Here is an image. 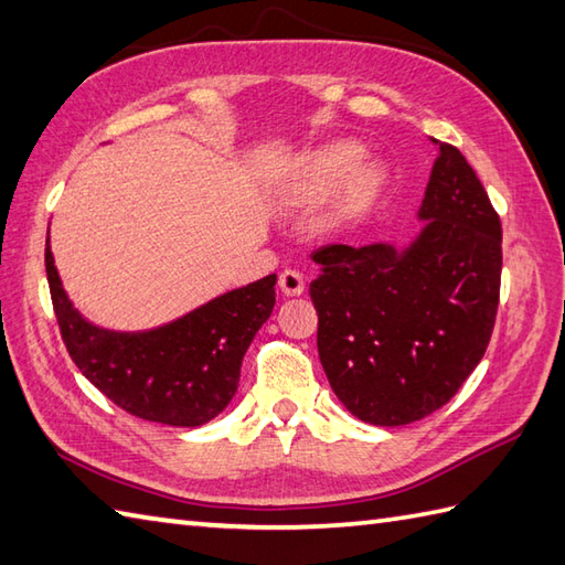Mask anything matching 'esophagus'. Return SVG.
Masks as SVG:
<instances>
[{"mask_svg": "<svg viewBox=\"0 0 565 565\" xmlns=\"http://www.w3.org/2000/svg\"><path fill=\"white\" fill-rule=\"evenodd\" d=\"M279 289H281L284 296H301V294L306 291L303 276L298 274V271H294V269L281 271V276H279Z\"/></svg>", "mask_w": 565, "mask_h": 565, "instance_id": "34e87169", "label": "esophagus"}]
</instances>
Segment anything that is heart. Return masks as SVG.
Returning <instances> with one entry per match:
<instances>
[{"label": "heart", "mask_w": 565, "mask_h": 565, "mask_svg": "<svg viewBox=\"0 0 565 565\" xmlns=\"http://www.w3.org/2000/svg\"><path fill=\"white\" fill-rule=\"evenodd\" d=\"M362 158L364 146L356 140H334L298 154L274 189L276 206L289 215H301L330 193L318 213L320 231L340 233L359 223L376 206L388 184L386 167Z\"/></svg>", "instance_id": "heart-1"}]
</instances>
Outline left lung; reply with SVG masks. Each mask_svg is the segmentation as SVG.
<instances>
[{"label": "left lung", "instance_id": "1", "mask_svg": "<svg viewBox=\"0 0 565 565\" xmlns=\"http://www.w3.org/2000/svg\"><path fill=\"white\" fill-rule=\"evenodd\" d=\"M417 235L407 245L318 249L310 298L318 354L354 417L401 427L447 405L490 342L502 227L463 154L437 142Z\"/></svg>", "mask_w": 565, "mask_h": 565}]
</instances>
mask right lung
Here are the masks:
<instances>
[{"label": "right lung", "instance_id": "1", "mask_svg": "<svg viewBox=\"0 0 565 565\" xmlns=\"http://www.w3.org/2000/svg\"><path fill=\"white\" fill-rule=\"evenodd\" d=\"M45 271L72 362L126 413L172 427H201L225 411L247 347L276 301V274H269L160 328L121 332L94 326L72 306L51 252V231Z\"/></svg>", "mask_w": 565, "mask_h": 565}]
</instances>
